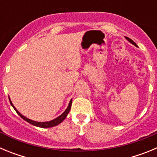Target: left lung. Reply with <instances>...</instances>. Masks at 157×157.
<instances>
[{
    "label": "left lung",
    "instance_id": "1",
    "mask_svg": "<svg viewBox=\"0 0 157 157\" xmlns=\"http://www.w3.org/2000/svg\"><path fill=\"white\" fill-rule=\"evenodd\" d=\"M125 38L127 40V41H130V42L131 43V44H133V45H134V46H138V45H137V44H136V43L134 42V41H133V40H131V39H130V38H129V37H125Z\"/></svg>",
    "mask_w": 157,
    "mask_h": 157
}]
</instances>
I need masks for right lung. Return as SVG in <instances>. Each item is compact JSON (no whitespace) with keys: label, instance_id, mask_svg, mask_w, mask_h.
Listing matches in <instances>:
<instances>
[{"label":"right lung","instance_id":"right-lung-1","mask_svg":"<svg viewBox=\"0 0 157 157\" xmlns=\"http://www.w3.org/2000/svg\"><path fill=\"white\" fill-rule=\"evenodd\" d=\"M9 98V97H8ZM9 101H10V104L11 105H12V107H13V109L16 110V112H17V114L19 115L20 117L22 118V119H23V120H25V121L28 122L29 123H30V124H32V125L35 126V127H41V128H48V127H55V126L58 125V124H59V123H61V122H63V120H64L65 118L67 117V114L69 113V112H70V109H71V104H72V99H71L70 102H69V105L68 106H67V108L66 109V110L64 111V112L62 113L60 116H59L58 117H56V119H54V120H50V121H47V122H37V121H34V120H30V119H28V118H27L26 116H24L23 115H22L20 112H19V111L17 110V109H16V107L14 106L13 104H12V101H11L10 98H9Z\"/></svg>","mask_w":157,"mask_h":157}]
</instances>
